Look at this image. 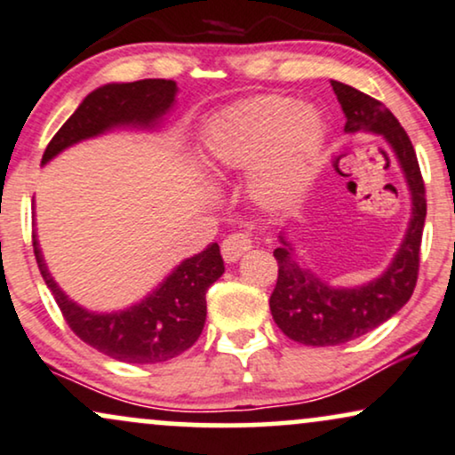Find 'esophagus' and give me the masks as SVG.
Returning a JSON list of instances; mask_svg holds the SVG:
<instances>
[{
    "label": "esophagus",
    "mask_w": 455,
    "mask_h": 455,
    "mask_svg": "<svg viewBox=\"0 0 455 455\" xmlns=\"http://www.w3.org/2000/svg\"><path fill=\"white\" fill-rule=\"evenodd\" d=\"M251 247H253V240L249 238V234L234 232L226 236V240L221 243V255L228 264H232V261H238L243 258Z\"/></svg>",
    "instance_id": "34e87169"
}]
</instances>
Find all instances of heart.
Here are the masks:
<instances>
[{"mask_svg":"<svg viewBox=\"0 0 455 455\" xmlns=\"http://www.w3.org/2000/svg\"><path fill=\"white\" fill-rule=\"evenodd\" d=\"M323 119L313 106L283 95H258L219 112L204 136L206 165L215 172L253 168L251 191L270 206L296 202L319 162Z\"/></svg>","mask_w":455,"mask_h":455,"instance_id":"1","label":"heart"}]
</instances>
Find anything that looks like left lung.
<instances>
[{
  "label": "left lung",
  "instance_id": "8db88e82",
  "mask_svg": "<svg viewBox=\"0 0 455 455\" xmlns=\"http://www.w3.org/2000/svg\"><path fill=\"white\" fill-rule=\"evenodd\" d=\"M332 89L347 116L345 132H375L389 142L409 183L413 215L389 268L377 281L355 290H336L319 281L311 270L300 268L291 258L290 244L281 236L283 247L275 249L279 276L270 296L272 319L283 334L311 347L354 340L387 322L409 302L419 275V247L426 221V187L407 132L379 100L336 80H332Z\"/></svg>",
  "mask_w": 455,
  "mask_h": 455
}]
</instances>
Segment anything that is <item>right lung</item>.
<instances>
[{
    "mask_svg": "<svg viewBox=\"0 0 455 455\" xmlns=\"http://www.w3.org/2000/svg\"><path fill=\"white\" fill-rule=\"evenodd\" d=\"M176 83L147 78L106 84L83 100L48 142L42 164L84 138L116 125L151 127L174 104ZM37 268L55 296L59 311L74 334L100 354L127 364H157L172 360L200 339L206 322V291L223 275L221 251L212 243L185 259L151 296L121 313H89L74 304L48 275L36 234L31 236Z\"/></svg>",
    "mask_w": 455,
    "mask_h": 455,
    "instance_id": "right-lung-1",
    "label": "right lung"
}]
</instances>
